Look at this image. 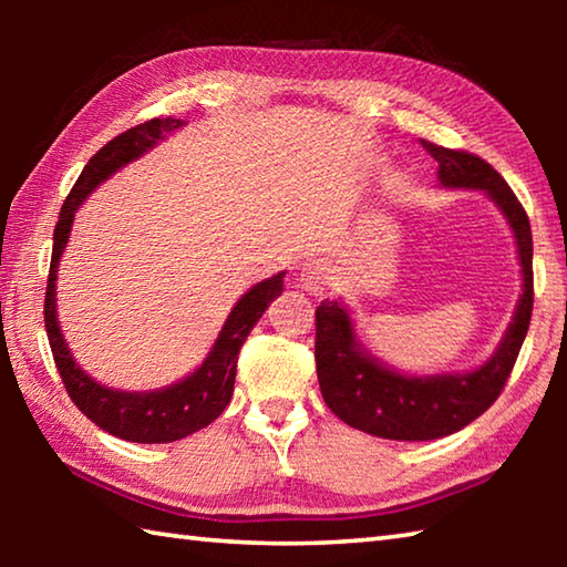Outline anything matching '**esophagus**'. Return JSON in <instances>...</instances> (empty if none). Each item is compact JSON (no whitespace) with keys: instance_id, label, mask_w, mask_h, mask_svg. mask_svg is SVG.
Wrapping results in <instances>:
<instances>
[{"instance_id":"esophagus-1","label":"esophagus","mask_w":567,"mask_h":567,"mask_svg":"<svg viewBox=\"0 0 567 567\" xmlns=\"http://www.w3.org/2000/svg\"><path fill=\"white\" fill-rule=\"evenodd\" d=\"M332 282H334V270L322 260L307 262L300 270V287L310 295H322L324 290H330Z\"/></svg>"}]
</instances>
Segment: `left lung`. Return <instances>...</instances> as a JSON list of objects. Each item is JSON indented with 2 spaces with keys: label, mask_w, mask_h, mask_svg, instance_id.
<instances>
[{
  "label": "left lung",
  "mask_w": 567,
  "mask_h": 567,
  "mask_svg": "<svg viewBox=\"0 0 567 567\" xmlns=\"http://www.w3.org/2000/svg\"><path fill=\"white\" fill-rule=\"evenodd\" d=\"M443 187L483 189L511 225L523 267V295L493 358L470 372L410 378L362 348L348 305L322 300L315 310V362L328 408L350 427L385 440H437L470 425L493 405L511 378L533 315L530 219L507 182L477 155L422 140Z\"/></svg>",
  "instance_id": "1"
}]
</instances>
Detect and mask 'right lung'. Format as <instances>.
Segmentation results:
<instances>
[{
    "instance_id": "add662e5",
    "label": "right lung",
    "mask_w": 567,
    "mask_h": 567,
    "mask_svg": "<svg viewBox=\"0 0 567 567\" xmlns=\"http://www.w3.org/2000/svg\"><path fill=\"white\" fill-rule=\"evenodd\" d=\"M182 120L175 117H155L145 124H137L127 132L117 134L110 140L87 165L82 175L76 177L74 187L66 195L60 223L54 227V247H52V265L50 277H47V295H44V328L50 338L52 358L66 392L76 408L87 415L94 425L107 430L110 435L130 440V443H175V440L187 437L197 430L207 427L215 422L227 408L229 398L235 390L237 375V354L243 342L247 340L249 330L255 328L257 320L262 318L277 295L282 292L285 272L272 275L270 280L257 282L255 287L239 297L233 312L219 330L213 350L207 352L205 362L175 385L152 390V392H127L104 388L102 382L92 380L80 364L74 362L70 348L62 338L60 322H56V267L66 247V239L72 233L74 213L80 209L90 192L100 182L114 175L127 162L145 155L147 150L157 145L162 137L182 127Z\"/></svg>"
}]
</instances>
